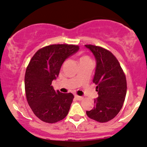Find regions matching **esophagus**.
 I'll use <instances>...</instances> for the list:
<instances>
[{
    "instance_id": "obj_1",
    "label": "esophagus",
    "mask_w": 147,
    "mask_h": 147,
    "mask_svg": "<svg viewBox=\"0 0 147 147\" xmlns=\"http://www.w3.org/2000/svg\"><path fill=\"white\" fill-rule=\"evenodd\" d=\"M75 97L78 100H82L83 99V97H82V96H77V95H76Z\"/></svg>"
}]
</instances>
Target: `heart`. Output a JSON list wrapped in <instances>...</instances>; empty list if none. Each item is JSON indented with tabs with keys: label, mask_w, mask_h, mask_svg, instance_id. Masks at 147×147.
Listing matches in <instances>:
<instances>
[{
	"label": "heart",
	"mask_w": 147,
	"mask_h": 147,
	"mask_svg": "<svg viewBox=\"0 0 147 147\" xmlns=\"http://www.w3.org/2000/svg\"><path fill=\"white\" fill-rule=\"evenodd\" d=\"M87 59H89V58L87 56H83L80 58V60H87Z\"/></svg>",
	"instance_id": "1"
}]
</instances>
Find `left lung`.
<instances>
[{
    "label": "left lung",
    "instance_id": "1",
    "mask_svg": "<svg viewBox=\"0 0 147 147\" xmlns=\"http://www.w3.org/2000/svg\"><path fill=\"white\" fill-rule=\"evenodd\" d=\"M96 60L93 82L98 97L94 107L87 111V116L99 122H106L116 116L122 107L127 94V80L117 58L108 50L86 45Z\"/></svg>",
    "mask_w": 147,
    "mask_h": 147
}]
</instances>
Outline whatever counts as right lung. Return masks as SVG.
<instances>
[{
	"mask_svg": "<svg viewBox=\"0 0 147 147\" xmlns=\"http://www.w3.org/2000/svg\"><path fill=\"white\" fill-rule=\"evenodd\" d=\"M78 50L79 47L74 45H51L38 50L29 62L25 76L26 98L42 121L55 123L68 114L74 95L56 91L51 83L65 60Z\"/></svg>",
	"mask_w": 147,
	"mask_h": 147,
	"instance_id": "right-lung-1",
	"label": "right lung"
}]
</instances>
